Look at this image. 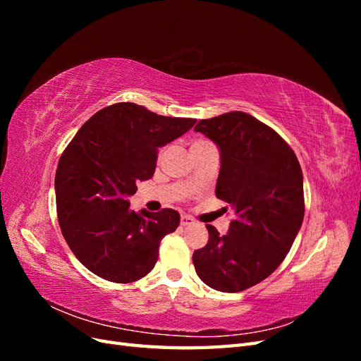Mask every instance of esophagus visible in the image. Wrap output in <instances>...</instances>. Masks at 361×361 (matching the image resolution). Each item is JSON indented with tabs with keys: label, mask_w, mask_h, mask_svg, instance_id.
Returning a JSON list of instances; mask_svg holds the SVG:
<instances>
[{
	"label": "esophagus",
	"mask_w": 361,
	"mask_h": 361,
	"mask_svg": "<svg viewBox=\"0 0 361 361\" xmlns=\"http://www.w3.org/2000/svg\"><path fill=\"white\" fill-rule=\"evenodd\" d=\"M191 224H194V220L191 216H188V215H182L180 216V226H191Z\"/></svg>",
	"instance_id": "obj_1"
}]
</instances>
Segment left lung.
<instances>
[{
  "instance_id": "1",
  "label": "left lung",
  "mask_w": 361,
  "mask_h": 361,
  "mask_svg": "<svg viewBox=\"0 0 361 361\" xmlns=\"http://www.w3.org/2000/svg\"><path fill=\"white\" fill-rule=\"evenodd\" d=\"M194 130L220 149L215 195L232 206L226 235L206 226L209 241L192 255L197 276L221 292H241L274 272L304 218L302 171L274 129L243 111L203 118Z\"/></svg>"
}]
</instances>
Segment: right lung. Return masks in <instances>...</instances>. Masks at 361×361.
<instances>
[{
	"mask_svg": "<svg viewBox=\"0 0 361 361\" xmlns=\"http://www.w3.org/2000/svg\"><path fill=\"white\" fill-rule=\"evenodd\" d=\"M195 118L166 117L118 102L93 114L63 152L56 173L57 216L72 253L93 274L130 283L154 269L161 239L174 232V209L135 212L128 197L154 176L158 147Z\"/></svg>",
	"mask_w": 361,
	"mask_h": 361,
	"instance_id": "right-lung-1",
	"label": "right lung"
}]
</instances>
